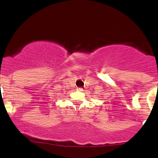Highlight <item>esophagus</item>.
Here are the masks:
<instances>
[{
	"label": "esophagus",
	"instance_id": "34e87169",
	"mask_svg": "<svg viewBox=\"0 0 158 158\" xmlns=\"http://www.w3.org/2000/svg\"><path fill=\"white\" fill-rule=\"evenodd\" d=\"M77 90H79V91H82V88H77Z\"/></svg>",
	"mask_w": 158,
	"mask_h": 158
}]
</instances>
